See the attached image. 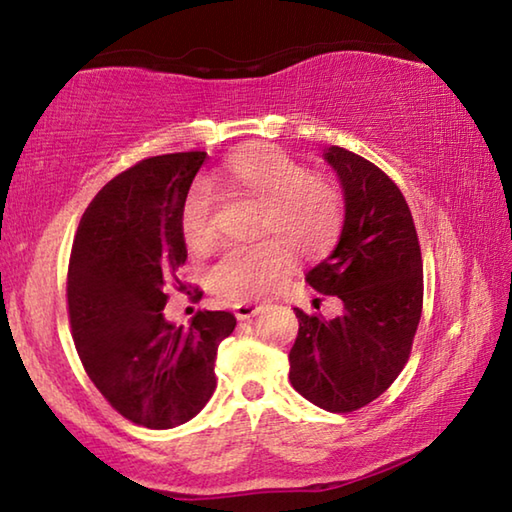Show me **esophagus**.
Returning <instances> with one entry per match:
<instances>
[{
  "instance_id": "34e87169",
  "label": "esophagus",
  "mask_w": 512,
  "mask_h": 512,
  "mask_svg": "<svg viewBox=\"0 0 512 512\" xmlns=\"http://www.w3.org/2000/svg\"><path fill=\"white\" fill-rule=\"evenodd\" d=\"M259 311H262V305H253V302H239V305H235V316L239 320H248L257 316Z\"/></svg>"
}]
</instances>
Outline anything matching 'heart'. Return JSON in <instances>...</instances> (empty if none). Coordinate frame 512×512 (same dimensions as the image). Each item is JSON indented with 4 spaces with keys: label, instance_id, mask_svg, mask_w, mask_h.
Segmentation results:
<instances>
[{
    "label": "heart",
    "instance_id": "heart-1",
    "mask_svg": "<svg viewBox=\"0 0 512 512\" xmlns=\"http://www.w3.org/2000/svg\"><path fill=\"white\" fill-rule=\"evenodd\" d=\"M212 189H230L262 201L257 230L266 232L253 244H228L207 271L210 289L225 300L248 302L266 298L291 273L296 257L325 253L339 235L345 198L332 178L309 173L275 146H253L225 160L196 183L180 205V237L194 253H203L216 239Z\"/></svg>",
    "mask_w": 512,
    "mask_h": 512
}]
</instances>
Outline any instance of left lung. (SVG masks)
<instances>
[{"label": "left lung", "instance_id": "obj_1", "mask_svg": "<svg viewBox=\"0 0 512 512\" xmlns=\"http://www.w3.org/2000/svg\"><path fill=\"white\" fill-rule=\"evenodd\" d=\"M323 158L339 176L345 221L332 255L305 280L343 300L332 320L293 309L289 379L311 404L350 413L386 391L411 354L422 316V253L409 205L377 164L341 146Z\"/></svg>", "mask_w": 512, "mask_h": 512}]
</instances>
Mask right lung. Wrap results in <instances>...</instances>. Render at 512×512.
<instances>
[{"mask_svg":"<svg viewBox=\"0 0 512 512\" xmlns=\"http://www.w3.org/2000/svg\"><path fill=\"white\" fill-rule=\"evenodd\" d=\"M205 158L167 153L121 171L83 212L69 255L76 352L112 409L140 427L171 429L203 409L216 350L237 325L230 311H198L189 327L162 314L187 259L180 205Z\"/></svg>","mask_w":512,"mask_h":512,"instance_id":"right-lung-1","label":"right lung"}]
</instances>
